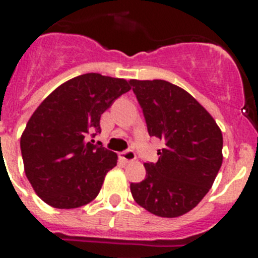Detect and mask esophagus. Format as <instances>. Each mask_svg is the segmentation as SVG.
<instances>
[{
  "label": "esophagus",
  "instance_id": "obj_1",
  "mask_svg": "<svg viewBox=\"0 0 258 258\" xmlns=\"http://www.w3.org/2000/svg\"><path fill=\"white\" fill-rule=\"evenodd\" d=\"M120 157H121L124 161H126V163H131V161L136 160V154H134L133 150H126V151L120 154Z\"/></svg>",
  "mask_w": 258,
  "mask_h": 258
}]
</instances>
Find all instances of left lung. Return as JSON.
Wrapping results in <instances>:
<instances>
[{
	"label": "left lung",
	"instance_id": "1",
	"mask_svg": "<svg viewBox=\"0 0 258 258\" xmlns=\"http://www.w3.org/2000/svg\"><path fill=\"white\" fill-rule=\"evenodd\" d=\"M147 131L164 141L146 178L131 183L137 204L159 217L174 218L202 202L222 165V133L211 113L186 90L164 80H131Z\"/></svg>",
	"mask_w": 258,
	"mask_h": 258
}]
</instances>
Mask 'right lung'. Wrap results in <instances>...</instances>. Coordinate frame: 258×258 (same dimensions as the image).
<instances>
[{
  "mask_svg": "<svg viewBox=\"0 0 258 258\" xmlns=\"http://www.w3.org/2000/svg\"><path fill=\"white\" fill-rule=\"evenodd\" d=\"M131 89L124 79L85 74L61 84L36 108L20 150L27 178L46 204L72 209L97 198L117 155L86 136L101 133L102 113Z\"/></svg>",
  "mask_w": 258,
  "mask_h": 258,
  "instance_id": "right-lung-1",
  "label": "right lung"
}]
</instances>
